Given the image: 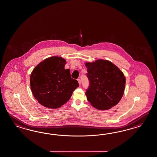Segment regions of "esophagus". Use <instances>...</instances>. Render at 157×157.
<instances>
[{
  "mask_svg": "<svg viewBox=\"0 0 157 157\" xmlns=\"http://www.w3.org/2000/svg\"><path fill=\"white\" fill-rule=\"evenodd\" d=\"M78 83H79V84H81V81H80V79H78Z\"/></svg>",
  "mask_w": 157,
  "mask_h": 157,
  "instance_id": "esophagus-1",
  "label": "esophagus"
}]
</instances>
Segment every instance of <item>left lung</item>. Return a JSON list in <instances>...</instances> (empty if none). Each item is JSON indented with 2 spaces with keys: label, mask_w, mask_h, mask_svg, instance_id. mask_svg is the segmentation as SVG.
<instances>
[{
  "label": "left lung",
  "mask_w": 157,
  "mask_h": 157,
  "mask_svg": "<svg viewBox=\"0 0 157 157\" xmlns=\"http://www.w3.org/2000/svg\"><path fill=\"white\" fill-rule=\"evenodd\" d=\"M90 87L87 99L99 110L111 109L119 103L124 95L126 78L119 67L108 60L86 62Z\"/></svg>",
  "instance_id": "left-lung-1"
}]
</instances>
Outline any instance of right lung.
<instances>
[{
	"mask_svg": "<svg viewBox=\"0 0 157 157\" xmlns=\"http://www.w3.org/2000/svg\"><path fill=\"white\" fill-rule=\"evenodd\" d=\"M66 59L53 56L40 62L32 71L30 85L32 94L44 107L57 109L70 99L79 87L71 78L70 69H65Z\"/></svg>",
	"mask_w": 157,
	"mask_h": 157,
	"instance_id": "right-lung-1",
	"label": "right lung"
}]
</instances>
